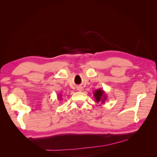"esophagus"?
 <instances>
[{
    "label": "esophagus",
    "mask_w": 157,
    "mask_h": 157,
    "mask_svg": "<svg viewBox=\"0 0 157 157\" xmlns=\"http://www.w3.org/2000/svg\"><path fill=\"white\" fill-rule=\"evenodd\" d=\"M77 90H78V91H82L83 88L81 86H77Z\"/></svg>",
    "instance_id": "1"
}]
</instances>
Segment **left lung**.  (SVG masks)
<instances>
[{
    "instance_id": "8db88e82",
    "label": "left lung",
    "mask_w": 157,
    "mask_h": 157,
    "mask_svg": "<svg viewBox=\"0 0 157 157\" xmlns=\"http://www.w3.org/2000/svg\"><path fill=\"white\" fill-rule=\"evenodd\" d=\"M94 96L95 99H96V101L98 103L101 101L102 103H104L107 99L106 94L103 89H98L95 90V92H94Z\"/></svg>"
}]
</instances>
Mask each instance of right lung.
Listing matches in <instances>:
<instances>
[{"label": "right lung", "instance_id": "right-lung-1", "mask_svg": "<svg viewBox=\"0 0 157 157\" xmlns=\"http://www.w3.org/2000/svg\"><path fill=\"white\" fill-rule=\"evenodd\" d=\"M58 96H59V99H61V98H62V96H61V95H58Z\"/></svg>", "mask_w": 157, "mask_h": 157}]
</instances>
